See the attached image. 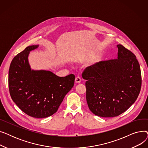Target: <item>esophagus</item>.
Instances as JSON below:
<instances>
[{"label":"esophagus","instance_id":"obj_1","mask_svg":"<svg viewBox=\"0 0 148 148\" xmlns=\"http://www.w3.org/2000/svg\"><path fill=\"white\" fill-rule=\"evenodd\" d=\"M81 80H82V79H81V78H80V77L77 76V77H75V82L76 83H80L81 82Z\"/></svg>","mask_w":148,"mask_h":148}]
</instances>
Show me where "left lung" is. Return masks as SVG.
Listing matches in <instances>:
<instances>
[{
    "mask_svg": "<svg viewBox=\"0 0 148 148\" xmlns=\"http://www.w3.org/2000/svg\"><path fill=\"white\" fill-rule=\"evenodd\" d=\"M117 47L118 59L101 61L82 73L86 80L89 108L100 117H115L125 112L141 89L140 68L134 54L121 44Z\"/></svg>",
    "mask_w": 148,
    "mask_h": 148,
    "instance_id": "8db88e82",
    "label": "left lung"
}]
</instances>
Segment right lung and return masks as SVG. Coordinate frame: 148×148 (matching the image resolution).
<instances>
[{"label":"right lung","instance_id":"add662e5","mask_svg":"<svg viewBox=\"0 0 148 148\" xmlns=\"http://www.w3.org/2000/svg\"><path fill=\"white\" fill-rule=\"evenodd\" d=\"M38 45H30L12 59L8 86L13 101L27 115L44 118L55 113L74 84L75 75L58 77L49 71L31 70L27 58L29 51Z\"/></svg>","mask_w":148,"mask_h":148}]
</instances>
